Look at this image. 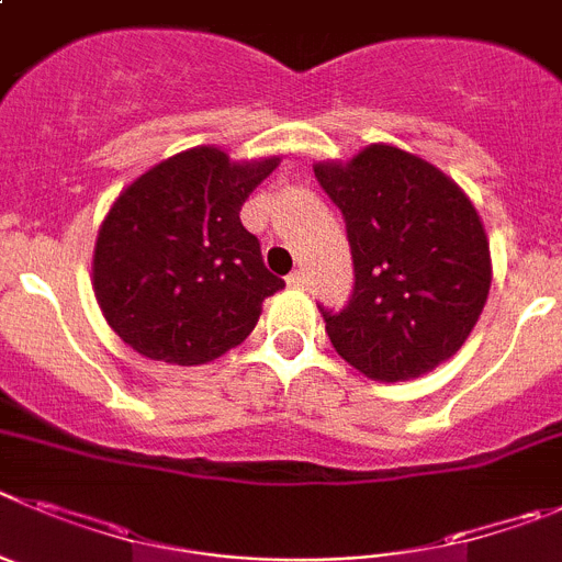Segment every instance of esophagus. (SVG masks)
Here are the masks:
<instances>
[{
  "label": "esophagus",
  "instance_id": "obj_1",
  "mask_svg": "<svg viewBox=\"0 0 562 562\" xmlns=\"http://www.w3.org/2000/svg\"><path fill=\"white\" fill-rule=\"evenodd\" d=\"M286 284H290V286H303V284H306V272H303V270H292L290 276H286Z\"/></svg>",
  "mask_w": 562,
  "mask_h": 562
}]
</instances>
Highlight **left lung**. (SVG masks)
<instances>
[{
  "label": "left lung",
  "instance_id": "left-lung-1",
  "mask_svg": "<svg viewBox=\"0 0 562 562\" xmlns=\"http://www.w3.org/2000/svg\"><path fill=\"white\" fill-rule=\"evenodd\" d=\"M315 178L353 256L348 306H321L339 357L373 382L418 379L454 357L491 292L487 234L465 192L390 144L315 164Z\"/></svg>",
  "mask_w": 562,
  "mask_h": 562
}]
</instances>
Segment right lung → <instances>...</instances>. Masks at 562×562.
<instances>
[{
	"mask_svg": "<svg viewBox=\"0 0 562 562\" xmlns=\"http://www.w3.org/2000/svg\"><path fill=\"white\" fill-rule=\"evenodd\" d=\"M278 158L234 164L194 147L136 178L102 220L94 295L133 351L169 364H205L256 328L261 301L284 286L241 225L247 194Z\"/></svg>",
	"mask_w": 562,
	"mask_h": 562,
	"instance_id": "obj_1",
	"label": "right lung"
}]
</instances>
